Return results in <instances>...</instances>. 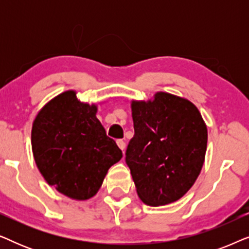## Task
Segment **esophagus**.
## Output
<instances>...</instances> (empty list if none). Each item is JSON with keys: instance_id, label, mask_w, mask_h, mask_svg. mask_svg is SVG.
<instances>
[{"instance_id": "obj_1", "label": "esophagus", "mask_w": 249, "mask_h": 249, "mask_svg": "<svg viewBox=\"0 0 249 249\" xmlns=\"http://www.w3.org/2000/svg\"><path fill=\"white\" fill-rule=\"evenodd\" d=\"M117 145L119 146V148H120L122 152L124 151V148H125V142H124V141H121V139H119V141H117Z\"/></svg>"}]
</instances>
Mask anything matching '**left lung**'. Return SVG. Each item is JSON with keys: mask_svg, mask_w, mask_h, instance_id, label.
Wrapping results in <instances>:
<instances>
[{"mask_svg": "<svg viewBox=\"0 0 249 249\" xmlns=\"http://www.w3.org/2000/svg\"><path fill=\"white\" fill-rule=\"evenodd\" d=\"M135 135L125 151L137 194L149 206L173 203L196 181L207 145V128L198 108L175 95L132 102Z\"/></svg>", "mask_w": 249, "mask_h": 249, "instance_id": "1", "label": "left lung"}]
</instances>
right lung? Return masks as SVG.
I'll return each mask as SVG.
<instances>
[{"mask_svg": "<svg viewBox=\"0 0 249 249\" xmlns=\"http://www.w3.org/2000/svg\"><path fill=\"white\" fill-rule=\"evenodd\" d=\"M96 112V105L81 103L68 90L50 101L33 124L37 168L50 186L73 199L93 197L107 170L122 158Z\"/></svg>", "mask_w": 249, "mask_h": 249, "instance_id": "add662e5", "label": "right lung"}]
</instances>
